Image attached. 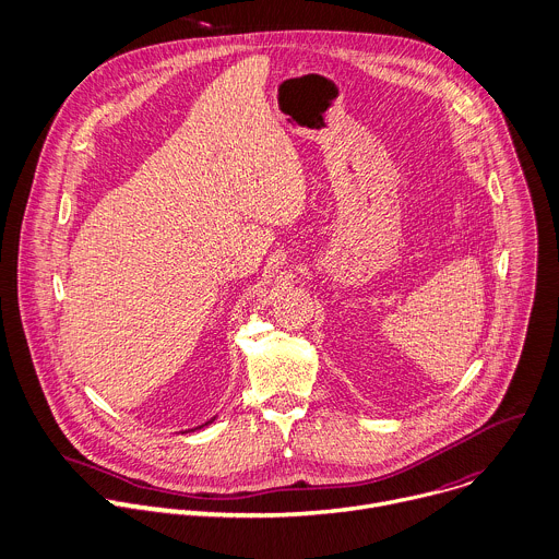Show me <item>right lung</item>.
<instances>
[{
    "instance_id": "obj_1",
    "label": "right lung",
    "mask_w": 559,
    "mask_h": 559,
    "mask_svg": "<svg viewBox=\"0 0 559 559\" xmlns=\"http://www.w3.org/2000/svg\"><path fill=\"white\" fill-rule=\"evenodd\" d=\"M211 420H213V418H211ZM211 420H206V423H211ZM206 423H204V425H206ZM200 427H202V425H200ZM200 427H195V429H200Z\"/></svg>"
}]
</instances>
